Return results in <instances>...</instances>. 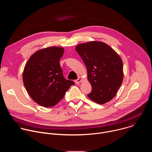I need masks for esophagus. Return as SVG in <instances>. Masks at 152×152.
I'll use <instances>...</instances> for the list:
<instances>
[{
    "instance_id": "esophagus-1",
    "label": "esophagus",
    "mask_w": 152,
    "mask_h": 152,
    "mask_svg": "<svg viewBox=\"0 0 152 152\" xmlns=\"http://www.w3.org/2000/svg\"><path fill=\"white\" fill-rule=\"evenodd\" d=\"M82 80H83V78H82L81 76H79V77H78V79L75 80V83H76V84H78V83L82 82Z\"/></svg>"
}]
</instances>
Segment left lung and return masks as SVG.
<instances>
[{
  "label": "left lung",
  "instance_id": "obj_1",
  "mask_svg": "<svg viewBox=\"0 0 152 152\" xmlns=\"http://www.w3.org/2000/svg\"><path fill=\"white\" fill-rule=\"evenodd\" d=\"M87 69V79L92 86L88 97L102 104L117 94L123 80V61L118 53L102 41H93L76 46Z\"/></svg>",
  "mask_w": 152,
  "mask_h": 152
}]
</instances>
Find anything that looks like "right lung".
<instances>
[{"mask_svg":"<svg viewBox=\"0 0 152 152\" xmlns=\"http://www.w3.org/2000/svg\"><path fill=\"white\" fill-rule=\"evenodd\" d=\"M64 52L62 47L51 46L33 53L23 72L25 87L32 99L46 107L56 105L74 82L63 77L59 60Z\"/></svg>","mask_w":152,"mask_h":152,"instance_id":"right-lung-1","label":"right lung"}]
</instances>
